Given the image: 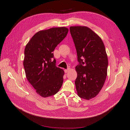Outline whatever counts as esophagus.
<instances>
[{"label":"esophagus","mask_w":130,"mask_h":130,"mask_svg":"<svg viewBox=\"0 0 130 130\" xmlns=\"http://www.w3.org/2000/svg\"><path fill=\"white\" fill-rule=\"evenodd\" d=\"M70 68H68V69H65L64 70V72H65V73H68V71L70 70Z\"/></svg>","instance_id":"1"}]
</instances>
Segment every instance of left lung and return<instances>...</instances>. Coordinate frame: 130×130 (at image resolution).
<instances>
[{
	"label": "left lung",
	"instance_id": "left-lung-1",
	"mask_svg": "<svg viewBox=\"0 0 130 130\" xmlns=\"http://www.w3.org/2000/svg\"><path fill=\"white\" fill-rule=\"evenodd\" d=\"M70 31L79 64L75 84L78 96L89 100L103 87L107 76L108 59L102 39L86 26H71Z\"/></svg>",
	"mask_w": 130,
	"mask_h": 130
}]
</instances>
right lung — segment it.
Returning a JSON list of instances; mask_svg holds the SVG:
<instances>
[{
	"instance_id": "1",
	"label": "right lung",
	"mask_w": 130,
	"mask_h": 130,
	"mask_svg": "<svg viewBox=\"0 0 130 130\" xmlns=\"http://www.w3.org/2000/svg\"><path fill=\"white\" fill-rule=\"evenodd\" d=\"M65 27L40 30L26 44L23 61L26 77L36 92L47 97L59 91L63 82V70L56 66L53 52L68 32Z\"/></svg>"
}]
</instances>
